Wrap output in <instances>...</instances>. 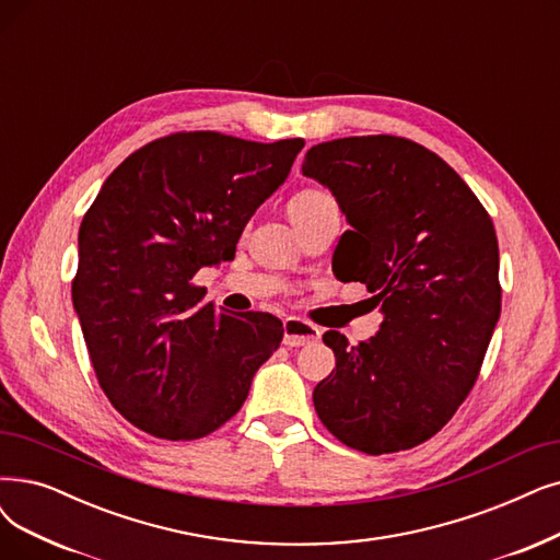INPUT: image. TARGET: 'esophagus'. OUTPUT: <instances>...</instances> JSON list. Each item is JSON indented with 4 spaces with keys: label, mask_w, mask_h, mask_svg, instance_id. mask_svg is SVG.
Listing matches in <instances>:
<instances>
[{
    "label": "esophagus",
    "mask_w": 560,
    "mask_h": 560,
    "mask_svg": "<svg viewBox=\"0 0 560 560\" xmlns=\"http://www.w3.org/2000/svg\"><path fill=\"white\" fill-rule=\"evenodd\" d=\"M319 340V328L299 317H287L284 319V345L287 347H303L310 342Z\"/></svg>",
    "instance_id": "34e87169"
}]
</instances>
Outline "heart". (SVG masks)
<instances>
[{
    "label": "heart",
    "instance_id": "obj_1",
    "mask_svg": "<svg viewBox=\"0 0 560 560\" xmlns=\"http://www.w3.org/2000/svg\"><path fill=\"white\" fill-rule=\"evenodd\" d=\"M332 207H338V205H335V199L328 192L317 190V188H305L289 199V215L301 218V215H312V213L332 209Z\"/></svg>",
    "mask_w": 560,
    "mask_h": 560
}]
</instances>
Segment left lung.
<instances>
[{
    "label": "left lung",
    "instance_id": "8db88e82",
    "mask_svg": "<svg viewBox=\"0 0 560 560\" xmlns=\"http://www.w3.org/2000/svg\"><path fill=\"white\" fill-rule=\"evenodd\" d=\"M303 174L351 225L335 250L340 280L368 284L384 312L358 347L324 332L335 368L312 393L317 416L353 451H409L455 416L480 374L501 315L494 222L448 163L407 138L315 144Z\"/></svg>",
    "mask_w": 560,
    "mask_h": 560
}]
</instances>
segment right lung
<instances>
[{"instance_id":"right-lung-1","label":"right lung","mask_w":560,"mask_h":560,"mask_svg":"<svg viewBox=\"0 0 560 560\" xmlns=\"http://www.w3.org/2000/svg\"><path fill=\"white\" fill-rule=\"evenodd\" d=\"M303 147L301 138L172 132L130 153L84 213L73 305L103 393L138 430L209 436L280 347L278 317L225 315L192 278L234 259L245 222Z\"/></svg>"}]
</instances>
